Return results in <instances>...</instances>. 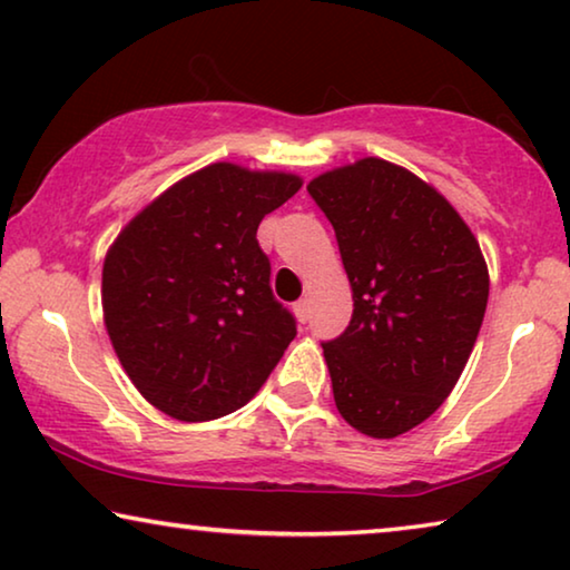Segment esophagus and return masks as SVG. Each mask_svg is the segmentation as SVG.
Returning a JSON list of instances; mask_svg holds the SVG:
<instances>
[{
	"mask_svg": "<svg viewBox=\"0 0 570 570\" xmlns=\"http://www.w3.org/2000/svg\"><path fill=\"white\" fill-rule=\"evenodd\" d=\"M293 311H295L297 321L308 323V318H311V301H308V297H301V301L293 305Z\"/></svg>",
	"mask_w": 570,
	"mask_h": 570,
	"instance_id": "obj_1",
	"label": "esophagus"
}]
</instances>
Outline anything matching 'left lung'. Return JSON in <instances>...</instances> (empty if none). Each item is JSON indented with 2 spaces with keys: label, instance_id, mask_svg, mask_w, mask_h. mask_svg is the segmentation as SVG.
Listing matches in <instances>:
<instances>
[{
  "label": "left lung",
  "instance_id": "obj_1",
  "mask_svg": "<svg viewBox=\"0 0 570 570\" xmlns=\"http://www.w3.org/2000/svg\"><path fill=\"white\" fill-rule=\"evenodd\" d=\"M308 194L334 226L352 283L346 331L323 341L341 417L395 438L431 417L476 344L489 273L476 236L433 186L364 157Z\"/></svg>",
  "mask_w": 570,
  "mask_h": 570
}]
</instances>
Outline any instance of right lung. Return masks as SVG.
<instances>
[{"label": "right lung", "instance_id": "add662e5", "mask_svg": "<svg viewBox=\"0 0 570 570\" xmlns=\"http://www.w3.org/2000/svg\"><path fill=\"white\" fill-rule=\"evenodd\" d=\"M291 173L214 163L157 196L104 259L114 352L142 397L183 423L234 413L295 338L257 226L301 190Z\"/></svg>", "mask_w": 570, "mask_h": 570}]
</instances>
